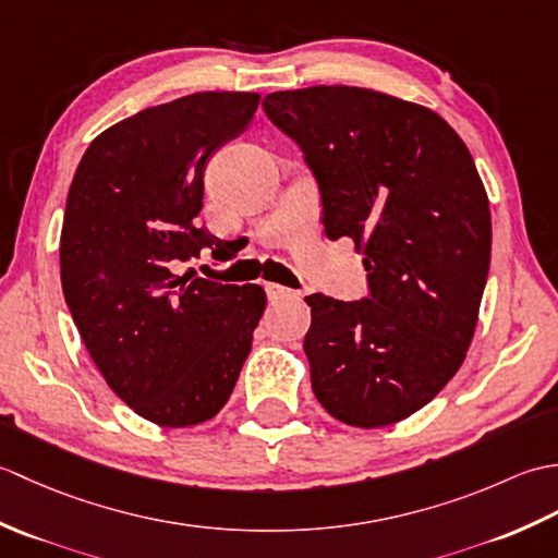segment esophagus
I'll use <instances>...</instances> for the list:
<instances>
[{
    "label": "esophagus",
    "mask_w": 558,
    "mask_h": 558,
    "mask_svg": "<svg viewBox=\"0 0 558 558\" xmlns=\"http://www.w3.org/2000/svg\"><path fill=\"white\" fill-rule=\"evenodd\" d=\"M266 294H268V300H282V298H292V290H288V288H282V286H278V282H266Z\"/></svg>",
    "instance_id": "1"
}]
</instances>
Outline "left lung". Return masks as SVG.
<instances>
[{"label":"left lung","mask_w":558,"mask_h":558,"mask_svg":"<svg viewBox=\"0 0 558 558\" xmlns=\"http://www.w3.org/2000/svg\"><path fill=\"white\" fill-rule=\"evenodd\" d=\"M264 112L304 153L328 240L362 248L369 298L314 292L304 352L336 420L410 417L460 369L489 276L492 216L468 146L444 117L352 86L278 90Z\"/></svg>","instance_id":"8db88e82"}]
</instances>
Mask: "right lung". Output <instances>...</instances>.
<instances>
[{"mask_svg": "<svg viewBox=\"0 0 558 558\" xmlns=\"http://www.w3.org/2000/svg\"><path fill=\"white\" fill-rule=\"evenodd\" d=\"M258 98L208 90L126 117L93 141L69 186L66 306L108 386L160 426L216 417L266 310L258 286L172 272L220 244L194 225L204 172L252 122Z\"/></svg>", "mask_w": 558, "mask_h": 558, "instance_id": "add662e5", "label": "right lung"}]
</instances>
